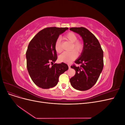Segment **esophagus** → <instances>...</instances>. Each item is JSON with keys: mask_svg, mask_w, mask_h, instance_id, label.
Listing matches in <instances>:
<instances>
[{"mask_svg": "<svg viewBox=\"0 0 125 125\" xmlns=\"http://www.w3.org/2000/svg\"><path fill=\"white\" fill-rule=\"evenodd\" d=\"M68 67H69V68H70V65H69V64H68Z\"/></svg>", "mask_w": 125, "mask_h": 125, "instance_id": "esophagus-1", "label": "esophagus"}]
</instances>
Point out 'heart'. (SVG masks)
Listing matches in <instances>:
<instances>
[{
	"instance_id": "obj_1",
	"label": "heart",
	"mask_w": 125,
	"mask_h": 125,
	"mask_svg": "<svg viewBox=\"0 0 125 125\" xmlns=\"http://www.w3.org/2000/svg\"><path fill=\"white\" fill-rule=\"evenodd\" d=\"M66 38L73 43L71 47L72 50L69 52H65L60 55L59 57V59L60 62H70L73 60L77 56L76 50L78 53H80L83 50L84 45L81 41L78 40L77 35L73 32H69L65 35ZM55 49L56 51L60 53L62 52V48L61 46V39L58 38L55 43Z\"/></svg>"
}]
</instances>
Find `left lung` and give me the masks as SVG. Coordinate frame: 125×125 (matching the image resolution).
Here are the masks:
<instances>
[{
	"instance_id": "1",
	"label": "left lung",
	"mask_w": 125,
	"mask_h": 125,
	"mask_svg": "<svg viewBox=\"0 0 125 125\" xmlns=\"http://www.w3.org/2000/svg\"><path fill=\"white\" fill-rule=\"evenodd\" d=\"M71 31L78 33L83 40L84 47L81 56L71 66L75 74L70 79L71 85L75 89L86 91L96 83L104 66L103 51L96 37L83 27L71 28Z\"/></svg>"
}]
</instances>
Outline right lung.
I'll return each instance as SVG.
<instances>
[{
    "mask_svg": "<svg viewBox=\"0 0 125 125\" xmlns=\"http://www.w3.org/2000/svg\"><path fill=\"white\" fill-rule=\"evenodd\" d=\"M68 28H46L30 41L26 52V67L33 82L47 89L57 85L59 77L68 69L66 63H54L57 59L55 43ZM52 63V66L50 65Z\"/></svg>",
    "mask_w": 125,
    "mask_h": 125,
    "instance_id": "obj_1",
    "label": "right lung"
}]
</instances>
